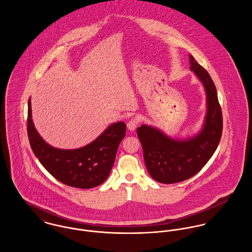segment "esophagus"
Wrapping results in <instances>:
<instances>
[{
  "label": "esophagus",
  "mask_w": 252,
  "mask_h": 252,
  "mask_svg": "<svg viewBox=\"0 0 252 252\" xmlns=\"http://www.w3.org/2000/svg\"><path fill=\"white\" fill-rule=\"evenodd\" d=\"M138 124H139V119L134 117V118H131L130 121L127 123V127L130 131H134L137 128Z\"/></svg>",
  "instance_id": "esophagus-1"
}]
</instances>
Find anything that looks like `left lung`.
Instances as JSON below:
<instances>
[{"mask_svg":"<svg viewBox=\"0 0 252 252\" xmlns=\"http://www.w3.org/2000/svg\"><path fill=\"white\" fill-rule=\"evenodd\" d=\"M190 65L207 94V114L201 132L192 138L175 140L148 125L137 129L150 177L165 184L188 180L198 174L214 155L222 135V111L216 85L209 72L192 55Z\"/></svg>","mask_w":252,"mask_h":252,"instance_id":"left-lung-1","label":"left lung"}]
</instances>
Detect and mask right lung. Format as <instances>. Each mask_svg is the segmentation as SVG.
I'll return each mask as SVG.
<instances>
[{"instance_id": "1", "label": "right lung", "mask_w": 252, "mask_h": 252, "mask_svg": "<svg viewBox=\"0 0 252 252\" xmlns=\"http://www.w3.org/2000/svg\"><path fill=\"white\" fill-rule=\"evenodd\" d=\"M27 132L34 154L53 178L72 187L89 189L108 179L117 148L126 135V125L124 122L113 123L91 144L77 149L55 148L36 132L29 99Z\"/></svg>"}]
</instances>
